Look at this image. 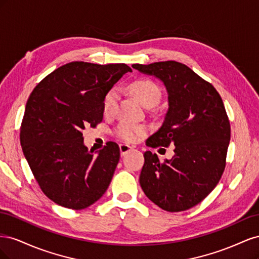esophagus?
<instances>
[{
	"mask_svg": "<svg viewBox=\"0 0 259 259\" xmlns=\"http://www.w3.org/2000/svg\"><path fill=\"white\" fill-rule=\"evenodd\" d=\"M132 147L131 146H128V145H125V144H121L120 145V153H121V155L123 156V155H125L126 153H128L131 150H132Z\"/></svg>",
	"mask_w": 259,
	"mask_h": 259,
	"instance_id": "1",
	"label": "esophagus"
}]
</instances>
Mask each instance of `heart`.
Wrapping results in <instances>:
<instances>
[{
	"mask_svg": "<svg viewBox=\"0 0 259 259\" xmlns=\"http://www.w3.org/2000/svg\"><path fill=\"white\" fill-rule=\"evenodd\" d=\"M130 91L132 92L139 103L145 107L155 106L159 103L161 98V91L159 86L150 80H137L130 85ZM117 97L116 90H111L107 93L104 99V111L105 113H111L115 106V101ZM145 134V128L142 126H136L127 123H122L116 128V135L124 142L133 143L136 142Z\"/></svg>",
	"mask_w": 259,
	"mask_h": 259,
	"instance_id": "heart-1",
	"label": "heart"
}]
</instances>
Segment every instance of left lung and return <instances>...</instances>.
Returning <instances> with one entry per match:
<instances>
[{
  "mask_svg": "<svg viewBox=\"0 0 259 259\" xmlns=\"http://www.w3.org/2000/svg\"><path fill=\"white\" fill-rule=\"evenodd\" d=\"M160 80L168 108L149 147L173 145L174 155L160 162L146 151L139 184L149 200L167 211L197 205L221 179L230 142V124L222 97L189 67L174 60L132 66ZM162 149V148H160Z\"/></svg>",
  "mask_w": 259,
  "mask_h": 259,
  "instance_id": "obj_1",
  "label": "left lung"
}]
</instances>
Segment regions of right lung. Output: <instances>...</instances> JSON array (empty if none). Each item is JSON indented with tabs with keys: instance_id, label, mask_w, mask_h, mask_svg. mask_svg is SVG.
<instances>
[{
	"instance_id": "right-lung-1",
	"label": "right lung",
	"mask_w": 259,
	"mask_h": 259,
	"mask_svg": "<svg viewBox=\"0 0 259 259\" xmlns=\"http://www.w3.org/2000/svg\"><path fill=\"white\" fill-rule=\"evenodd\" d=\"M132 69L125 64L72 61L36 85L20 128L23 155L44 194L64 207L83 209L103 197L120 160L108 143L89 151L82 131L103 121L104 99Z\"/></svg>"
}]
</instances>
